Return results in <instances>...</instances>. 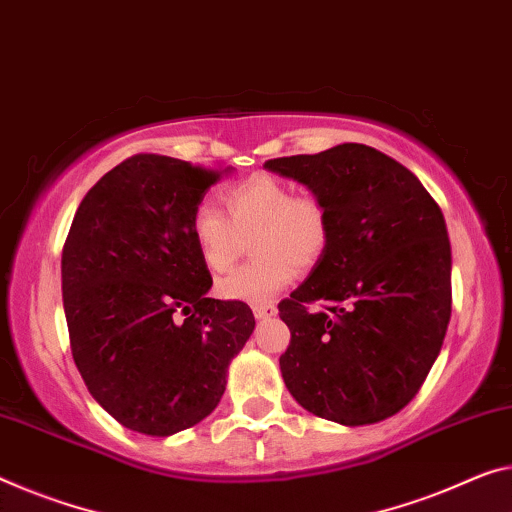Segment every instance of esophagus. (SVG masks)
Here are the masks:
<instances>
[{"instance_id": "esophagus-1", "label": "esophagus", "mask_w": 512, "mask_h": 512, "mask_svg": "<svg viewBox=\"0 0 512 512\" xmlns=\"http://www.w3.org/2000/svg\"><path fill=\"white\" fill-rule=\"evenodd\" d=\"M251 311H254V316L258 320L277 316V306H274V304H254V306H251Z\"/></svg>"}]
</instances>
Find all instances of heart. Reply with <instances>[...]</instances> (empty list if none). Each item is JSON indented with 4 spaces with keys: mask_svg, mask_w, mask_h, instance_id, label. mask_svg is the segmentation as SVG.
Returning a JSON list of instances; mask_svg holds the SVG:
<instances>
[{
    "mask_svg": "<svg viewBox=\"0 0 512 512\" xmlns=\"http://www.w3.org/2000/svg\"><path fill=\"white\" fill-rule=\"evenodd\" d=\"M226 219L210 203L192 215V238L201 263L224 274L251 240L254 261L219 281L217 293L235 302H267L295 279L297 267L311 270L332 242V215L318 194H293L283 180L254 174L226 187Z\"/></svg>",
    "mask_w": 512,
    "mask_h": 512,
    "instance_id": "b5f03b06",
    "label": "heart"
}]
</instances>
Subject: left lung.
Masks as SVG:
<instances>
[{"label":"left lung","instance_id":"obj_1","mask_svg":"<svg viewBox=\"0 0 512 512\" xmlns=\"http://www.w3.org/2000/svg\"><path fill=\"white\" fill-rule=\"evenodd\" d=\"M265 169L309 187L332 215L325 258L279 302L290 329L283 382L320 419H389L426 382L451 320L442 210L410 169L364 144L277 157Z\"/></svg>","mask_w":512,"mask_h":512}]
</instances>
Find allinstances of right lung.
Returning <instances> with one entry per match:
<instances>
[{"label":"right lung","mask_w":512,"mask_h":512,"mask_svg":"<svg viewBox=\"0 0 512 512\" xmlns=\"http://www.w3.org/2000/svg\"><path fill=\"white\" fill-rule=\"evenodd\" d=\"M231 171V167L226 169ZM224 171L139 153L80 203L61 254L70 350L121 426L153 437L215 410L256 327L245 302L212 300L192 215Z\"/></svg>","instance_id":"1"}]
</instances>
